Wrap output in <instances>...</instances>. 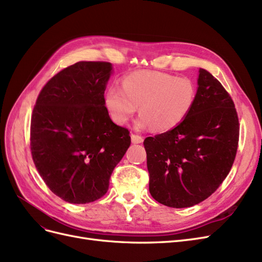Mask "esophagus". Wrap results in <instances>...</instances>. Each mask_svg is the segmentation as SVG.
Listing matches in <instances>:
<instances>
[{"mask_svg": "<svg viewBox=\"0 0 262 262\" xmlns=\"http://www.w3.org/2000/svg\"><path fill=\"white\" fill-rule=\"evenodd\" d=\"M131 141L132 143H136V144H139V143H142L143 142V137L139 136V134H131Z\"/></svg>", "mask_w": 262, "mask_h": 262, "instance_id": "34e87169", "label": "esophagus"}]
</instances>
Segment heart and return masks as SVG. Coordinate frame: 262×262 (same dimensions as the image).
Instances as JSON below:
<instances>
[{"instance_id":"b5f03b06","label":"heart","mask_w":262,"mask_h":262,"mask_svg":"<svg viewBox=\"0 0 262 262\" xmlns=\"http://www.w3.org/2000/svg\"><path fill=\"white\" fill-rule=\"evenodd\" d=\"M196 96L193 82L157 71H139L123 76L121 89L110 86L105 94V106L117 124H125L136 114L140 125L155 131H169L185 120Z\"/></svg>"}]
</instances>
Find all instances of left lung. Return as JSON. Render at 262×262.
Masks as SVG:
<instances>
[{
	"label": "left lung",
	"instance_id": "obj_1",
	"mask_svg": "<svg viewBox=\"0 0 262 262\" xmlns=\"http://www.w3.org/2000/svg\"><path fill=\"white\" fill-rule=\"evenodd\" d=\"M198 85L185 120L143 142L149 193L170 208L192 207L215 192L238 147L239 121L231 95L203 69Z\"/></svg>",
	"mask_w": 262,
	"mask_h": 262
}]
</instances>
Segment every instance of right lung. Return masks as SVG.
Wrapping results in <instances>:
<instances>
[{
    "label": "right lung",
    "mask_w": 262,
    "mask_h": 262,
    "mask_svg": "<svg viewBox=\"0 0 262 262\" xmlns=\"http://www.w3.org/2000/svg\"><path fill=\"white\" fill-rule=\"evenodd\" d=\"M112 64L81 61L61 70L39 93L30 121V150L51 191L70 203L105 195L110 176L131 144L105 106Z\"/></svg>",
    "instance_id": "right-lung-1"
}]
</instances>
